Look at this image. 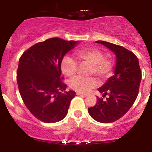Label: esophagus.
Returning a JSON list of instances; mask_svg holds the SVG:
<instances>
[{"instance_id":"1","label":"esophagus","mask_w":152,"mask_h":152,"mask_svg":"<svg viewBox=\"0 0 152 152\" xmlns=\"http://www.w3.org/2000/svg\"><path fill=\"white\" fill-rule=\"evenodd\" d=\"M76 95H78V96H88V94H86L79 93V92H76Z\"/></svg>"}]
</instances>
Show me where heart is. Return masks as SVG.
<instances>
[{"label": "heart", "mask_w": 152, "mask_h": 152, "mask_svg": "<svg viewBox=\"0 0 152 152\" xmlns=\"http://www.w3.org/2000/svg\"><path fill=\"white\" fill-rule=\"evenodd\" d=\"M76 55L82 61L91 64L90 75L95 74L99 78L104 79L109 76L112 71V61L109 58L104 57L102 52L97 48H85L78 51ZM61 67L63 74L68 76H74L78 70L77 63L69 56L64 57ZM97 81L93 77L77 76L71 80L69 86L71 89L79 93H88L97 86Z\"/></svg>", "instance_id": "b5f03b06"}]
</instances>
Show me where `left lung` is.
Instances as JSON below:
<instances>
[{"instance_id": "left-lung-1", "label": "left lung", "mask_w": 152, "mask_h": 152, "mask_svg": "<svg viewBox=\"0 0 152 152\" xmlns=\"http://www.w3.org/2000/svg\"><path fill=\"white\" fill-rule=\"evenodd\" d=\"M109 48L116 55L114 76L98 88L106 100L97 97V102L88 109V114L101 123H111L121 118L137 99L142 80L138 58L124 47L103 41H96Z\"/></svg>"}]
</instances>
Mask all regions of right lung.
I'll return each instance as SVG.
<instances>
[{"instance_id": "obj_1", "label": "right lung", "mask_w": 152, "mask_h": 152, "mask_svg": "<svg viewBox=\"0 0 152 152\" xmlns=\"http://www.w3.org/2000/svg\"><path fill=\"white\" fill-rule=\"evenodd\" d=\"M78 43L49 38L31 46L19 59V92L28 109L40 121L55 123L67 115L76 92L65 91L61 65L64 56Z\"/></svg>"}]
</instances>
